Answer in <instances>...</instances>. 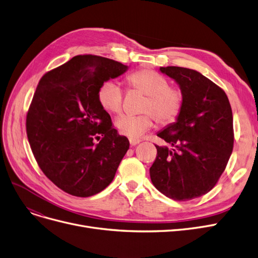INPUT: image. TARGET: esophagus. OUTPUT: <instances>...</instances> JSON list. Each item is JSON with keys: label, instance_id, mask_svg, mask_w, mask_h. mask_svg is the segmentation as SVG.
I'll return each mask as SVG.
<instances>
[{"label": "esophagus", "instance_id": "1", "mask_svg": "<svg viewBox=\"0 0 258 258\" xmlns=\"http://www.w3.org/2000/svg\"><path fill=\"white\" fill-rule=\"evenodd\" d=\"M141 141L140 140H137V139H129V143H130V145L131 146H136V145H138V144L140 143Z\"/></svg>", "mask_w": 258, "mask_h": 258}]
</instances>
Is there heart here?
<instances>
[{"label":"heart","instance_id":"heart-1","mask_svg":"<svg viewBox=\"0 0 258 258\" xmlns=\"http://www.w3.org/2000/svg\"><path fill=\"white\" fill-rule=\"evenodd\" d=\"M130 90L145 95L141 115H121L115 120V127L121 136L140 138L149 131L156 120L162 126L177 121L184 107V93L177 87H171L169 80L158 72L142 69L127 77ZM99 105L111 114H118L122 110L123 93L114 80L102 82L97 92Z\"/></svg>","mask_w":258,"mask_h":258}]
</instances>
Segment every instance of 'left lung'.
Instances as JSON below:
<instances>
[{"label":"left lung","mask_w":258,"mask_h":258,"mask_svg":"<svg viewBox=\"0 0 258 258\" xmlns=\"http://www.w3.org/2000/svg\"><path fill=\"white\" fill-rule=\"evenodd\" d=\"M160 71L177 81L184 107L177 121L158 133L173 148L156 145L150 178L166 197L187 201L209 192L226 167L234 145L232 108L225 92L199 72Z\"/></svg>","instance_id":"left-lung-1"}]
</instances>
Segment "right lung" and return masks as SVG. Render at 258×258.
I'll list each match as a JSON object with an SVG mask.
<instances>
[{"instance_id": "add662e5", "label": "right lung", "mask_w": 258, "mask_h": 258, "mask_svg": "<svg viewBox=\"0 0 258 258\" xmlns=\"http://www.w3.org/2000/svg\"><path fill=\"white\" fill-rule=\"evenodd\" d=\"M128 67L95 55H78L40 79L26 115V133L41 170L76 197L104 190L129 149L99 105L102 82Z\"/></svg>"}]
</instances>
